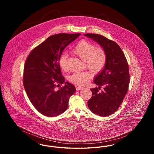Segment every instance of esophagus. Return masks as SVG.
Here are the masks:
<instances>
[{"label": "esophagus", "mask_w": 154, "mask_h": 154, "mask_svg": "<svg viewBox=\"0 0 154 154\" xmlns=\"http://www.w3.org/2000/svg\"><path fill=\"white\" fill-rule=\"evenodd\" d=\"M82 89H83V87H76V90L77 91H80V90Z\"/></svg>", "instance_id": "esophagus-1"}]
</instances>
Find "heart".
Wrapping results in <instances>:
<instances>
[{
  "mask_svg": "<svg viewBox=\"0 0 154 154\" xmlns=\"http://www.w3.org/2000/svg\"><path fill=\"white\" fill-rule=\"evenodd\" d=\"M74 53L85 61L88 69L94 73L100 72L106 64V54L101 48H96L95 45L87 40H82L73 50ZM59 66L64 71L69 69L68 55L63 53L59 60ZM91 74L87 72H75L69 77V80L77 85H85L91 78Z\"/></svg>",
  "mask_w": 154,
  "mask_h": 154,
  "instance_id": "obj_1",
  "label": "heart"
}]
</instances>
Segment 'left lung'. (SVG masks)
Here are the masks:
<instances>
[{
  "instance_id": "left-lung-1",
  "label": "left lung",
  "mask_w": 154,
  "mask_h": 154,
  "mask_svg": "<svg viewBox=\"0 0 154 154\" xmlns=\"http://www.w3.org/2000/svg\"><path fill=\"white\" fill-rule=\"evenodd\" d=\"M99 44L106 54V62L94 77L98 88L91 89L92 97L88 101L89 110L99 116L112 114L118 109L126 95L130 82L128 64L124 54L116 42L100 35H84ZM101 86L103 89L99 91Z\"/></svg>"
}]
</instances>
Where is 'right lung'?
Returning <instances> with one entry per match:
<instances>
[{
  "mask_svg": "<svg viewBox=\"0 0 154 154\" xmlns=\"http://www.w3.org/2000/svg\"><path fill=\"white\" fill-rule=\"evenodd\" d=\"M80 33H59L48 37L30 53L23 70V86L30 102L40 113L55 117L63 113L76 89L62 75L59 58ZM65 84L57 90V85Z\"/></svg>",
  "mask_w": 154,
  "mask_h": 154,
  "instance_id": "obj_1",
  "label": "right lung"
}]
</instances>
